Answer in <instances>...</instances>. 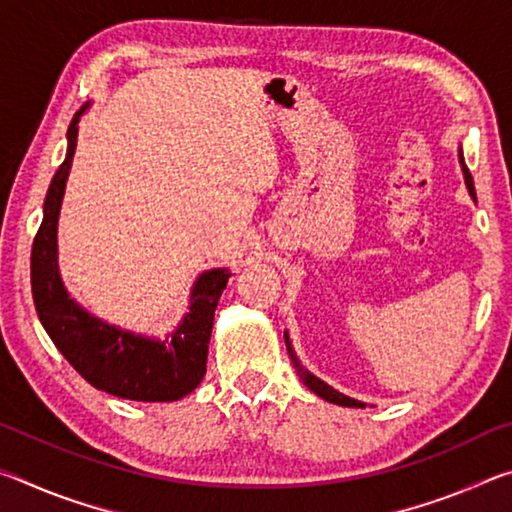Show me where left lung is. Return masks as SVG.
Masks as SVG:
<instances>
[{"mask_svg":"<svg viewBox=\"0 0 512 512\" xmlns=\"http://www.w3.org/2000/svg\"><path fill=\"white\" fill-rule=\"evenodd\" d=\"M458 158H461V164H463V173H465V185H467V189H470V194L472 196H476L474 194V183H472V173H470V169L465 167V160H463V153L458 155ZM284 341H287V352H289V357H291V363H293V368H296V372H298V377L305 381V386L309 388V391H314L318 397H323V400H327V402H332V404H339V406H354V409H363V402H357V400H352V397H348V395H343V393H339V391H334L332 386H327L325 381H320L318 377H314L311 375L309 370H305L300 366V361H298V357H296V352L291 350V343H289V336L284 334Z\"/></svg>","mask_w":512,"mask_h":512,"instance_id":"8db88e82","label":"left lung"}]
</instances>
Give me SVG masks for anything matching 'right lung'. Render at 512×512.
Instances as JSON below:
<instances>
[{
  "label": "right lung",
  "instance_id": "right-lung-1",
  "mask_svg": "<svg viewBox=\"0 0 512 512\" xmlns=\"http://www.w3.org/2000/svg\"><path fill=\"white\" fill-rule=\"evenodd\" d=\"M69 124L67 158L60 164L45 198V216L33 239L31 289L40 323L60 354L79 375L110 395L137 402H171L201 384L212 336L214 309L230 273L207 271L192 293V311L167 341H149L110 327L67 298L56 264V223L65 180L76 151L79 117Z\"/></svg>",
  "mask_w": 512,
  "mask_h": 512
}]
</instances>
